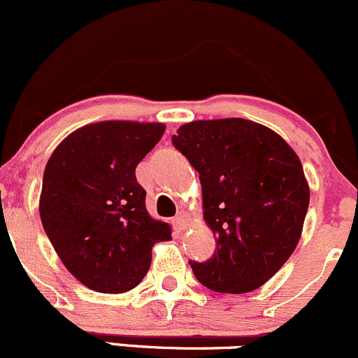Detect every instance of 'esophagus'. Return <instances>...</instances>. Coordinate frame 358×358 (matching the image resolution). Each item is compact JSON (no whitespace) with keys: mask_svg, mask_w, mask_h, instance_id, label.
<instances>
[{"mask_svg":"<svg viewBox=\"0 0 358 358\" xmlns=\"http://www.w3.org/2000/svg\"><path fill=\"white\" fill-rule=\"evenodd\" d=\"M172 225H174L176 230H184L187 225H189V215H187L186 211H179L178 217H176L174 222H172Z\"/></svg>","mask_w":358,"mask_h":358,"instance_id":"34e87169","label":"esophagus"}]
</instances>
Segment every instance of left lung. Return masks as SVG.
Segmentation results:
<instances>
[{
  "instance_id": "obj_1",
  "label": "left lung",
  "mask_w": 358,
  "mask_h": 358,
  "mask_svg": "<svg viewBox=\"0 0 358 358\" xmlns=\"http://www.w3.org/2000/svg\"><path fill=\"white\" fill-rule=\"evenodd\" d=\"M172 145L198 171L203 217L217 236L208 261H189L196 280L222 294L256 290L301 239L309 208L301 160L282 136L241 117L184 124Z\"/></svg>"
}]
</instances>
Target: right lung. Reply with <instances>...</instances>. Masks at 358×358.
Instances as JSON below:
<instances>
[{
	"mask_svg": "<svg viewBox=\"0 0 358 358\" xmlns=\"http://www.w3.org/2000/svg\"><path fill=\"white\" fill-rule=\"evenodd\" d=\"M164 131L160 122H95L61 141L45 165L42 225L66 270L92 290H131L147 275L153 244L171 241L134 174Z\"/></svg>",
	"mask_w": 358,
	"mask_h": 358,
	"instance_id": "right-lung-1",
	"label": "right lung"
}]
</instances>
